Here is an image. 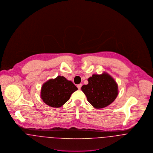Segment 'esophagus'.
<instances>
[{"mask_svg":"<svg viewBox=\"0 0 153 153\" xmlns=\"http://www.w3.org/2000/svg\"><path fill=\"white\" fill-rule=\"evenodd\" d=\"M82 85V84H79V85H77V88H78V89H79V90H80V89L81 88Z\"/></svg>","mask_w":153,"mask_h":153,"instance_id":"34e87169","label":"esophagus"}]
</instances>
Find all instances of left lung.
<instances>
[{
    "instance_id": "left-lung-1",
    "label": "left lung",
    "mask_w": 153,
    "mask_h": 153,
    "mask_svg": "<svg viewBox=\"0 0 153 153\" xmlns=\"http://www.w3.org/2000/svg\"><path fill=\"white\" fill-rule=\"evenodd\" d=\"M88 83L82 87L87 101L95 108L106 107L115 100L119 94L118 85L107 72L93 74L88 79Z\"/></svg>"
}]
</instances>
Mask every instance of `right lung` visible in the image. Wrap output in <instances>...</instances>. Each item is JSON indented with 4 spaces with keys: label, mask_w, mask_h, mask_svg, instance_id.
Listing matches in <instances>:
<instances>
[{
    "label": "right lung",
    "mask_w": 153,
    "mask_h": 153,
    "mask_svg": "<svg viewBox=\"0 0 153 153\" xmlns=\"http://www.w3.org/2000/svg\"><path fill=\"white\" fill-rule=\"evenodd\" d=\"M77 90L71 81L63 76H58L43 83L41 88L40 97L49 106L59 108L68 102L72 93Z\"/></svg>",
    "instance_id": "1"
}]
</instances>
